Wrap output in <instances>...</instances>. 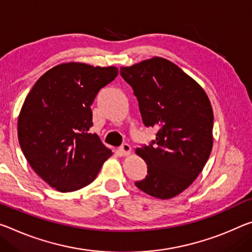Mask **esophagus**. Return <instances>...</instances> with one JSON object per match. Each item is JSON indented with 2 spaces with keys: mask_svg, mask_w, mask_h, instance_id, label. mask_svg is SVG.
I'll use <instances>...</instances> for the list:
<instances>
[{
  "mask_svg": "<svg viewBox=\"0 0 252 252\" xmlns=\"http://www.w3.org/2000/svg\"><path fill=\"white\" fill-rule=\"evenodd\" d=\"M119 153L121 154L122 156H129L130 153H131L130 145H127V143H125V145H122L121 147L119 148Z\"/></svg>",
  "mask_w": 252,
  "mask_h": 252,
  "instance_id": "esophagus-1",
  "label": "esophagus"
}]
</instances>
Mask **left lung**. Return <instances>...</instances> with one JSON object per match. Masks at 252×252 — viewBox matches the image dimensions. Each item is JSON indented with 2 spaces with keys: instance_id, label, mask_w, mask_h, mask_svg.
<instances>
[{
  "instance_id": "obj_1",
  "label": "left lung",
  "mask_w": 252,
  "mask_h": 252,
  "mask_svg": "<svg viewBox=\"0 0 252 252\" xmlns=\"http://www.w3.org/2000/svg\"><path fill=\"white\" fill-rule=\"evenodd\" d=\"M120 74L138 98L142 122L158 129L156 140L137 148L147 176L135 186L150 196L169 199L190 186L213 147V109L199 84L162 57L121 67Z\"/></svg>"
}]
</instances>
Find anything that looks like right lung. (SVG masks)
<instances>
[{"mask_svg":"<svg viewBox=\"0 0 252 252\" xmlns=\"http://www.w3.org/2000/svg\"><path fill=\"white\" fill-rule=\"evenodd\" d=\"M115 66L63 63L46 71L27 95L18 119L20 147L48 185L67 193L94 181L112 151L91 133V105L118 76Z\"/></svg>","mask_w":252,"mask_h":252,"instance_id":"add662e5","label":"right lung"}]
</instances>
